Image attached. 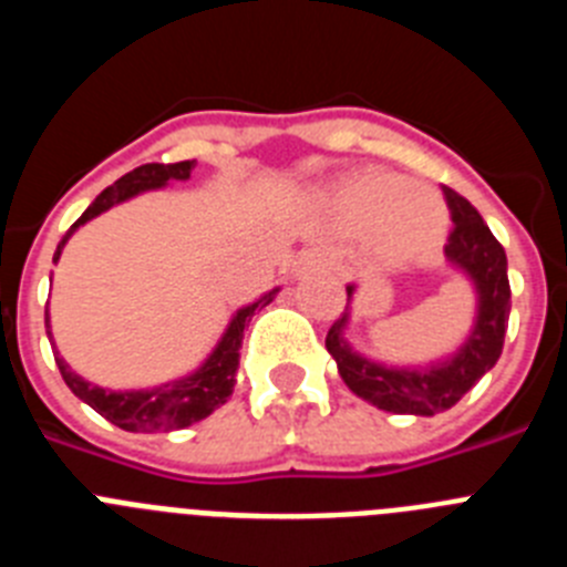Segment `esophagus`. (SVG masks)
I'll list each match as a JSON object with an SVG mask.
<instances>
[{
	"label": "esophagus",
	"mask_w": 567,
	"mask_h": 567,
	"mask_svg": "<svg viewBox=\"0 0 567 567\" xmlns=\"http://www.w3.org/2000/svg\"><path fill=\"white\" fill-rule=\"evenodd\" d=\"M332 267V255L327 249H309V252L300 255L298 272H315V269Z\"/></svg>",
	"instance_id": "34e87169"
}]
</instances>
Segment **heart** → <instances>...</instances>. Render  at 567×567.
Masks as SVG:
<instances>
[{
	"instance_id": "obj_1",
	"label": "heart",
	"mask_w": 567,
	"mask_h": 567,
	"mask_svg": "<svg viewBox=\"0 0 567 567\" xmlns=\"http://www.w3.org/2000/svg\"><path fill=\"white\" fill-rule=\"evenodd\" d=\"M329 218L346 233H369L389 264H412L443 244L449 207L429 184H409L385 169H358L323 195Z\"/></svg>"
}]
</instances>
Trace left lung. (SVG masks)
Masks as SVG:
<instances>
[{
    "label": "left lung",
    "mask_w": 567,
    "mask_h": 567,
    "mask_svg": "<svg viewBox=\"0 0 567 567\" xmlns=\"http://www.w3.org/2000/svg\"><path fill=\"white\" fill-rule=\"evenodd\" d=\"M443 193L454 221L449 244H445V260L471 280V289L477 295L474 327H471L468 338L460 343L457 352L425 365L378 363V360L354 352V346L346 338L352 307H346L343 318L334 320L327 334V349L338 363L343 383L358 398L378 405L383 412L434 417V414L452 409L471 385L494 369L503 354L511 312L508 258H505L499 240L491 235L483 215L454 189L443 187ZM354 289H358L354 284L346 287L349 300L354 298Z\"/></svg>",
    "instance_id": "left-lung-1"
}]
</instances>
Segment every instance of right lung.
Returning a JSON list of instances; mask_svg holds the SVG:
<instances>
[{
    "label": "right lung",
    "instance_id": "right-lung-1",
    "mask_svg": "<svg viewBox=\"0 0 567 567\" xmlns=\"http://www.w3.org/2000/svg\"><path fill=\"white\" fill-rule=\"evenodd\" d=\"M195 169V162H178V164H142L135 167L133 173L122 175L113 187H107L104 193L96 195V202L90 204L82 213L73 227L68 229L62 240H59L53 260L62 258L64 244L70 240V235L76 233L79 227H84L87 221H93L96 215L107 213L115 204H124L135 195L147 193V189H162L169 182H187L189 173ZM280 289L275 287L272 292L260 295L258 300L240 307L233 315V320L224 329L221 340L215 343L213 352L204 358V363L195 369V372L184 374L178 380H167L162 385H153V389H130V392H113V389H102V385L90 383V380L79 378L64 358H59L56 352V365L62 372L64 383L79 400L96 409L104 420H110L113 425L124 429V432H138V434H153V432H169V429H187V425L198 423V420L209 417L215 409H221L224 403L233 394L235 374H238V360H240V340H244V329L249 327L252 315L260 307L272 303V298ZM44 327L50 329V315L44 309ZM50 346L53 343V334L48 332Z\"/></svg>",
    "mask_w": 567,
    "mask_h": 567
}]
</instances>
